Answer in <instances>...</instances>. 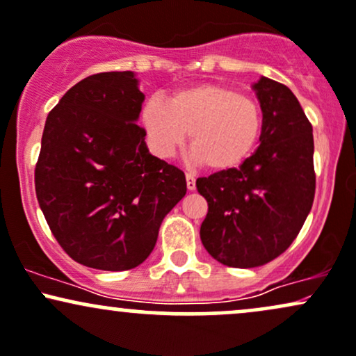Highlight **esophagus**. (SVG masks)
Listing matches in <instances>:
<instances>
[{"label":"esophagus","mask_w":356,"mask_h":356,"mask_svg":"<svg viewBox=\"0 0 356 356\" xmlns=\"http://www.w3.org/2000/svg\"><path fill=\"white\" fill-rule=\"evenodd\" d=\"M186 181H187V189L195 191V177H194V174H186Z\"/></svg>","instance_id":"esophagus-1"}]
</instances>
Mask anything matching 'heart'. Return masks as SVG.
<instances>
[{"label":"heart","mask_w":356,"mask_h":356,"mask_svg":"<svg viewBox=\"0 0 356 356\" xmlns=\"http://www.w3.org/2000/svg\"><path fill=\"white\" fill-rule=\"evenodd\" d=\"M140 119L157 156H172L189 132L194 159L217 172L243 164L262 132L257 101L219 83L179 89L165 104L152 97L144 104Z\"/></svg>","instance_id":"heart-1"}]
</instances>
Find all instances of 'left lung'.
I'll return each mask as SVG.
<instances>
[{
	"mask_svg": "<svg viewBox=\"0 0 356 356\" xmlns=\"http://www.w3.org/2000/svg\"><path fill=\"white\" fill-rule=\"evenodd\" d=\"M262 108L260 145L238 169L199 177L209 211L200 241L217 262L254 268L295 241L315 197L314 134L300 102L285 84H254Z\"/></svg>",
	"mask_w": 356,
	"mask_h": 356,
	"instance_id": "left-lung-1",
	"label": "left lung"
}]
</instances>
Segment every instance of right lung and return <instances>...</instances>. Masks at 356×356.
<instances>
[{"label":"right lung","instance_id":"add662e5","mask_svg":"<svg viewBox=\"0 0 356 356\" xmlns=\"http://www.w3.org/2000/svg\"><path fill=\"white\" fill-rule=\"evenodd\" d=\"M132 71L79 81L51 109L34 169L36 197L63 250L86 267L129 270L186 195L179 167L149 154Z\"/></svg>","mask_w":356,"mask_h":356}]
</instances>
